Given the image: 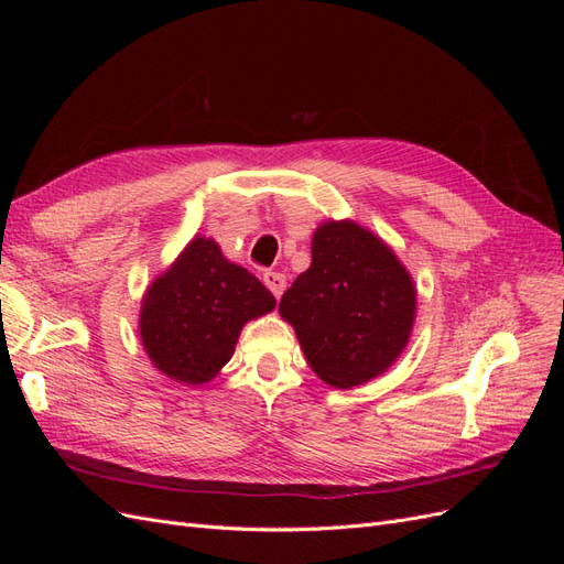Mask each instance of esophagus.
<instances>
[{
	"label": "esophagus",
	"instance_id": "1",
	"mask_svg": "<svg viewBox=\"0 0 564 564\" xmlns=\"http://www.w3.org/2000/svg\"><path fill=\"white\" fill-rule=\"evenodd\" d=\"M263 282H265V286L270 289L272 292V296L275 299H280L282 294H284V286H286V278L282 275V272H272V270H268L265 275H263Z\"/></svg>",
	"mask_w": 564,
	"mask_h": 564
}]
</instances>
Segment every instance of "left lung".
Wrapping results in <instances>:
<instances>
[{"label": "left lung", "instance_id": "obj_1", "mask_svg": "<svg viewBox=\"0 0 564 564\" xmlns=\"http://www.w3.org/2000/svg\"><path fill=\"white\" fill-rule=\"evenodd\" d=\"M313 263L280 301L311 369L332 388H355L392 367L416 319V286L379 235L355 220H324Z\"/></svg>", "mask_w": 564, "mask_h": 564}]
</instances>
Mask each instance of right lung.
Segmentation results:
<instances>
[{"instance_id":"add662e5","label":"right lung","mask_w":564,"mask_h":564,"mask_svg":"<svg viewBox=\"0 0 564 564\" xmlns=\"http://www.w3.org/2000/svg\"><path fill=\"white\" fill-rule=\"evenodd\" d=\"M275 296L212 237L195 235L145 289L139 334L150 362L185 386L216 379L249 319L275 311Z\"/></svg>"}]
</instances>
